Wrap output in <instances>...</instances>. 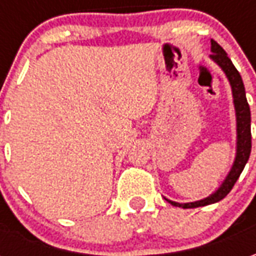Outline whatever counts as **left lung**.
Returning <instances> with one entry per match:
<instances>
[{
	"label": "left lung",
	"mask_w": 256,
	"mask_h": 256,
	"mask_svg": "<svg viewBox=\"0 0 256 256\" xmlns=\"http://www.w3.org/2000/svg\"><path fill=\"white\" fill-rule=\"evenodd\" d=\"M211 52L212 53L210 54V58L222 68V71L225 72L232 86L237 123L236 158H234L230 172L226 176L225 181L212 194H210L208 198L192 202V203H177V202H172V200L166 198L170 204L176 206V207H182V208H196V207L208 206V204L216 203V202L222 200L234 186V184L244 170V167L250 159V154H251V111H250V106H248L247 97H246V89H244L242 75L233 66L230 58H228L225 50L214 40H211Z\"/></svg>",
	"instance_id": "obj_1"
}]
</instances>
